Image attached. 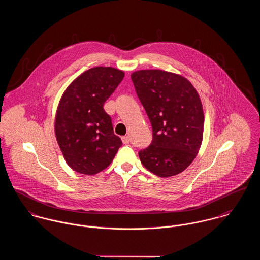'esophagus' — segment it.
Wrapping results in <instances>:
<instances>
[{"mask_svg":"<svg viewBox=\"0 0 260 260\" xmlns=\"http://www.w3.org/2000/svg\"><path fill=\"white\" fill-rule=\"evenodd\" d=\"M121 139H122V142L124 144H128L130 142V137L129 136H123Z\"/></svg>","mask_w":260,"mask_h":260,"instance_id":"obj_1","label":"esophagus"}]
</instances>
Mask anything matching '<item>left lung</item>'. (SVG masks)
Instances as JSON below:
<instances>
[{
  "label": "left lung",
  "mask_w": 260,
  "mask_h": 260,
  "mask_svg": "<svg viewBox=\"0 0 260 260\" xmlns=\"http://www.w3.org/2000/svg\"><path fill=\"white\" fill-rule=\"evenodd\" d=\"M131 79L153 130L151 144L139 152L141 163L159 177L181 173L203 140L204 113L196 89L182 75L159 69L133 72Z\"/></svg>",
  "instance_id": "left-lung-1"
}]
</instances>
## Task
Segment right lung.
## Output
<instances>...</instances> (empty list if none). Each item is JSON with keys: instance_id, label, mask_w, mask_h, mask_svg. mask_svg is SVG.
<instances>
[{"instance_id": "right-lung-1", "label": "right lung", "mask_w": 260, "mask_h": 260, "mask_svg": "<svg viewBox=\"0 0 260 260\" xmlns=\"http://www.w3.org/2000/svg\"><path fill=\"white\" fill-rule=\"evenodd\" d=\"M122 70L94 67L64 91L55 116V135L66 163L74 171L95 175L111 164L122 145L103 109L124 78Z\"/></svg>"}]
</instances>
